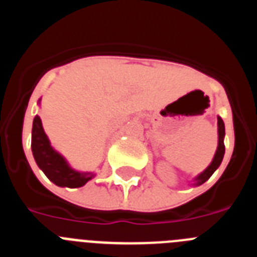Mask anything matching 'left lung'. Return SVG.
<instances>
[{
  "label": "left lung",
  "instance_id": "1",
  "mask_svg": "<svg viewBox=\"0 0 257 257\" xmlns=\"http://www.w3.org/2000/svg\"><path fill=\"white\" fill-rule=\"evenodd\" d=\"M217 134H219V143H217L216 153H215V156H213L212 162L210 163V166H208L205 171L201 172V174L194 179V184H193V185H197V187H198V185L203 184L205 181H207L208 179L211 178V175L216 171L217 167H219L220 163H221L222 158H224V153H225V145H224L225 126H224V122H222L221 117H217Z\"/></svg>",
  "mask_w": 257,
  "mask_h": 257
}]
</instances>
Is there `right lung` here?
Listing matches in <instances>:
<instances>
[{"instance_id": "add662e5", "label": "right lung", "mask_w": 257, "mask_h": 257, "mask_svg": "<svg viewBox=\"0 0 257 257\" xmlns=\"http://www.w3.org/2000/svg\"><path fill=\"white\" fill-rule=\"evenodd\" d=\"M31 147L38 167L44 171L49 180H51L58 187H83L88 180H91L95 176L94 172H81L73 170L64 157L52 148L49 138L44 131L40 115H36L33 119Z\"/></svg>"}]
</instances>
